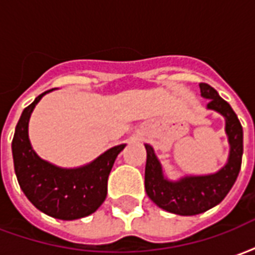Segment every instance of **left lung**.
<instances>
[{"label": "left lung", "mask_w": 255, "mask_h": 255, "mask_svg": "<svg viewBox=\"0 0 255 255\" xmlns=\"http://www.w3.org/2000/svg\"><path fill=\"white\" fill-rule=\"evenodd\" d=\"M201 95L209 100L208 109L225 119V133L230 143L228 161L220 171L202 176H184L169 180L164 176L162 165L154 149L144 144L147 158L144 168V188L158 208L179 216H195L219 205L235 184L243 155V128L231 105L206 83H199Z\"/></svg>", "instance_id": "left-lung-1"}]
</instances>
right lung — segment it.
Instances as JSON below:
<instances>
[{"label":"right lung","instance_id":"1","mask_svg":"<svg viewBox=\"0 0 255 255\" xmlns=\"http://www.w3.org/2000/svg\"><path fill=\"white\" fill-rule=\"evenodd\" d=\"M49 91L38 95L20 116L12 140L14 172L20 188L38 210L54 219H82L94 213L105 201L108 177L126 144L106 150L79 168H60L42 160L30 143L28 122L36 104Z\"/></svg>","mask_w":255,"mask_h":255}]
</instances>
